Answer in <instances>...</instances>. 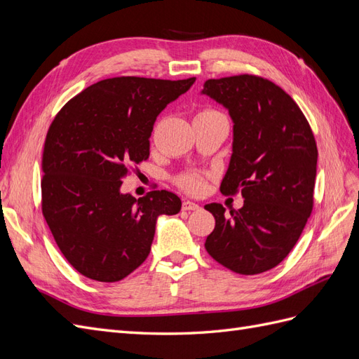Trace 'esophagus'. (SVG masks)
I'll use <instances>...</instances> for the list:
<instances>
[{
	"mask_svg": "<svg viewBox=\"0 0 359 359\" xmlns=\"http://www.w3.org/2000/svg\"><path fill=\"white\" fill-rule=\"evenodd\" d=\"M201 206L196 202H191V201H184L182 202V210L184 211H198Z\"/></svg>",
	"mask_w": 359,
	"mask_h": 359,
	"instance_id": "obj_1",
	"label": "esophagus"
}]
</instances>
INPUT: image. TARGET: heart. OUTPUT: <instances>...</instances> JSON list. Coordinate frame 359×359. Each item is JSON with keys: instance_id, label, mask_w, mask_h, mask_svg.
<instances>
[{"instance_id": "b5f03b06", "label": "heart", "mask_w": 359, "mask_h": 359, "mask_svg": "<svg viewBox=\"0 0 359 359\" xmlns=\"http://www.w3.org/2000/svg\"><path fill=\"white\" fill-rule=\"evenodd\" d=\"M212 115H220V114L215 111H203L198 116H212ZM180 186L190 193H201L205 189V181L199 175H186L180 180Z\"/></svg>"}]
</instances>
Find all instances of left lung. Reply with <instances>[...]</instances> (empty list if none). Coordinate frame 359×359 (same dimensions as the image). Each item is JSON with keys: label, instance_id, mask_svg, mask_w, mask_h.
<instances>
[{"label": "left lung", "instance_id": "1", "mask_svg": "<svg viewBox=\"0 0 359 359\" xmlns=\"http://www.w3.org/2000/svg\"><path fill=\"white\" fill-rule=\"evenodd\" d=\"M201 94L229 111L232 156L220 190L244 198L231 217L220 203L205 205L215 219L205 248L233 273H265L289 255L311 214L316 140L298 104L268 79H208Z\"/></svg>", "mask_w": 359, "mask_h": 359}]
</instances>
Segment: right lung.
<instances>
[{
	"label": "right lung",
	"mask_w": 359,
	"mask_h": 359,
	"mask_svg": "<svg viewBox=\"0 0 359 359\" xmlns=\"http://www.w3.org/2000/svg\"><path fill=\"white\" fill-rule=\"evenodd\" d=\"M196 78L123 76L97 82L66 103L49 127L41 161V210L61 253L91 280L114 283L144 264L160 215L181 210L168 190L123 193L128 168L149 156L165 107Z\"/></svg>",
	"instance_id": "1"
}]
</instances>
